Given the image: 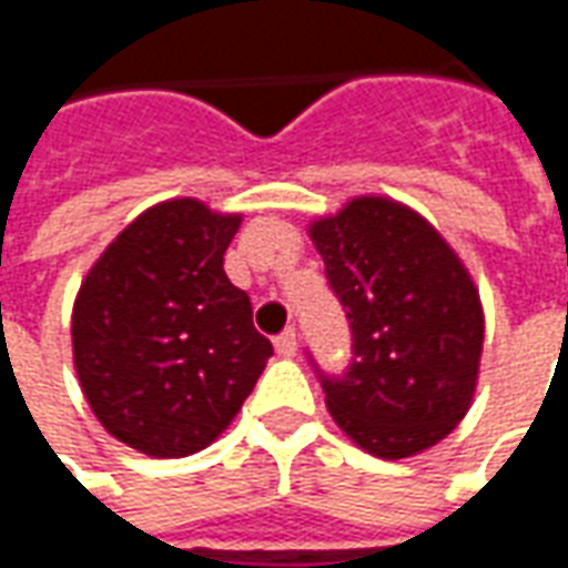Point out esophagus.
I'll use <instances>...</instances> for the list:
<instances>
[{
    "instance_id": "esophagus-1",
    "label": "esophagus",
    "mask_w": 568,
    "mask_h": 568,
    "mask_svg": "<svg viewBox=\"0 0 568 568\" xmlns=\"http://www.w3.org/2000/svg\"><path fill=\"white\" fill-rule=\"evenodd\" d=\"M273 344H276V353H280V356H285V358L295 356V353H297V334H295V328H285V332L280 334V337H276Z\"/></svg>"
}]
</instances>
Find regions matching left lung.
Returning <instances> with one entry per match:
<instances>
[{
	"instance_id": "left-lung-1",
	"label": "left lung",
	"mask_w": 568,
	"mask_h": 568,
	"mask_svg": "<svg viewBox=\"0 0 568 568\" xmlns=\"http://www.w3.org/2000/svg\"><path fill=\"white\" fill-rule=\"evenodd\" d=\"M310 236L353 334L344 374H325L307 353L337 426L383 459L447 438L471 405L484 346L463 261L426 219L386 197L346 203Z\"/></svg>"
}]
</instances>
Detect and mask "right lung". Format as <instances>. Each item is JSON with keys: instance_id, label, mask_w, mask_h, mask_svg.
I'll return each mask as SVG.
<instances>
[{"instance_id": "right-lung-1", "label": "right lung", "mask_w": 568, "mask_h": 568, "mask_svg": "<svg viewBox=\"0 0 568 568\" xmlns=\"http://www.w3.org/2000/svg\"><path fill=\"white\" fill-rule=\"evenodd\" d=\"M240 215L166 200L128 224L81 283L72 353L88 405L133 450H203L273 356L252 304L224 273Z\"/></svg>"}]
</instances>
